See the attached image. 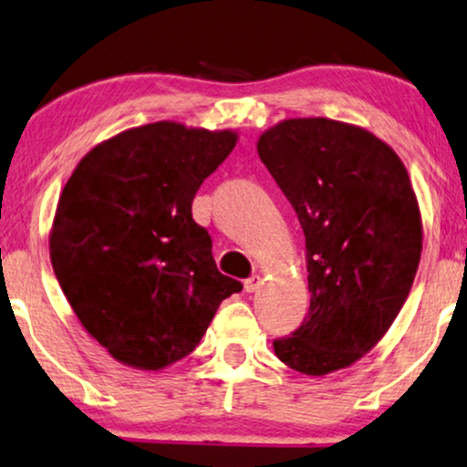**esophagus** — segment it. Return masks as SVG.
Wrapping results in <instances>:
<instances>
[{"instance_id":"34e87169","label":"esophagus","mask_w":467,"mask_h":467,"mask_svg":"<svg viewBox=\"0 0 467 467\" xmlns=\"http://www.w3.org/2000/svg\"><path fill=\"white\" fill-rule=\"evenodd\" d=\"M258 285H260V277H258V275L247 277L245 282H244V288H245V292H256V290H258Z\"/></svg>"}]
</instances>
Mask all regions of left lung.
Returning a JSON list of instances; mask_svg holds the SVG:
<instances>
[{"instance_id":"1","label":"left lung","mask_w":467,"mask_h":467,"mask_svg":"<svg viewBox=\"0 0 467 467\" xmlns=\"http://www.w3.org/2000/svg\"><path fill=\"white\" fill-rule=\"evenodd\" d=\"M258 155L306 234L309 312L273 339L282 363L307 376L348 368L389 331L412 288L422 250L408 171L368 130L288 119Z\"/></svg>"}]
</instances>
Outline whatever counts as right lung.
Listing matches in <instances>:
<instances>
[{
	"label": "right lung",
	"instance_id": "obj_1",
	"mask_svg": "<svg viewBox=\"0 0 467 467\" xmlns=\"http://www.w3.org/2000/svg\"><path fill=\"white\" fill-rule=\"evenodd\" d=\"M237 145L158 121L80 160L59 196L51 263L80 325L121 363L161 369L188 357L223 298L244 290L217 271L192 217L204 179Z\"/></svg>",
	"mask_w": 467,
	"mask_h": 467
}]
</instances>
